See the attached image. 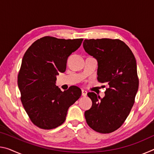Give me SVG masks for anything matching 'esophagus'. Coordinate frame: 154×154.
Listing matches in <instances>:
<instances>
[{"instance_id": "obj_1", "label": "esophagus", "mask_w": 154, "mask_h": 154, "mask_svg": "<svg viewBox=\"0 0 154 154\" xmlns=\"http://www.w3.org/2000/svg\"><path fill=\"white\" fill-rule=\"evenodd\" d=\"M82 95L83 96H87V92H86V91L82 90Z\"/></svg>"}]
</instances>
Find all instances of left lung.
Here are the masks:
<instances>
[{"label": "left lung", "instance_id": "1", "mask_svg": "<svg viewBox=\"0 0 154 154\" xmlns=\"http://www.w3.org/2000/svg\"><path fill=\"white\" fill-rule=\"evenodd\" d=\"M83 46L97 60L98 82L109 85L103 98L88 93L92 105L85 111V120L95 131L110 133L123 124L134 103L139 88L136 59L119 39H85Z\"/></svg>", "mask_w": 154, "mask_h": 154}]
</instances>
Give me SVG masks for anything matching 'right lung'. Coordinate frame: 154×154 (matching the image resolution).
<instances>
[{"mask_svg":"<svg viewBox=\"0 0 154 154\" xmlns=\"http://www.w3.org/2000/svg\"><path fill=\"white\" fill-rule=\"evenodd\" d=\"M83 40L44 36L24 54L17 85L26 112L40 128L50 130L63 124L69 106L82 95L77 86L62 92L55 83L56 75L66 71L68 57L79 48Z\"/></svg>","mask_w":154,"mask_h":154,"instance_id":"obj_1","label":"right lung"}]
</instances>
